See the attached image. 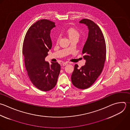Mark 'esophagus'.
Segmentation results:
<instances>
[{"label":"esophagus","mask_w":130,"mask_h":130,"mask_svg":"<svg viewBox=\"0 0 130 130\" xmlns=\"http://www.w3.org/2000/svg\"><path fill=\"white\" fill-rule=\"evenodd\" d=\"M68 63V62H63V63H62V66H66V65H67Z\"/></svg>","instance_id":"34e87169"}]
</instances>
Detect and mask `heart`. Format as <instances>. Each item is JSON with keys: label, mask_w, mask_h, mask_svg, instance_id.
Instances as JSON below:
<instances>
[{"label": "heart", "mask_w": 130, "mask_h": 130, "mask_svg": "<svg viewBox=\"0 0 130 130\" xmlns=\"http://www.w3.org/2000/svg\"><path fill=\"white\" fill-rule=\"evenodd\" d=\"M66 34L72 40L74 38H79L80 36V33L79 30L74 27H70L66 30ZM59 39H57V42H58Z\"/></svg>", "instance_id": "b5f03b06"}]
</instances>
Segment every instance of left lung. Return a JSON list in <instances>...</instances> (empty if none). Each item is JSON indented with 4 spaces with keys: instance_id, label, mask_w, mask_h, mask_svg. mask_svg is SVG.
Masks as SVG:
<instances>
[{
    "instance_id": "1",
    "label": "left lung",
    "mask_w": 130,
    "mask_h": 130,
    "mask_svg": "<svg viewBox=\"0 0 130 130\" xmlns=\"http://www.w3.org/2000/svg\"><path fill=\"white\" fill-rule=\"evenodd\" d=\"M88 29L87 39L82 49L85 64L81 68L76 64L71 76L73 84L78 88L86 89L91 86L101 74L106 56V46L100 27L87 19L80 21Z\"/></svg>"
}]
</instances>
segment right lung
<instances>
[{
  "label": "right lung",
  "instance_id": "1",
  "mask_svg": "<svg viewBox=\"0 0 130 130\" xmlns=\"http://www.w3.org/2000/svg\"><path fill=\"white\" fill-rule=\"evenodd\" d=\"M55 23L47 19L38 21L32 25L25 35L22 52L28 76L32 84L42 91H49L57 83L60 65L45 61L52 48L51 30Z\"/></svg>",
  "mask_w": 130,
  "mask_h": 130
}]
</instances>
